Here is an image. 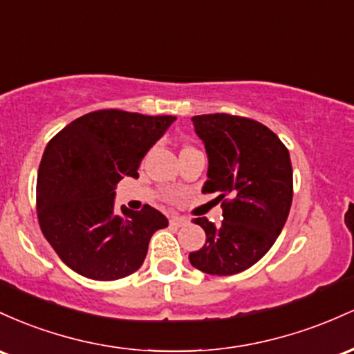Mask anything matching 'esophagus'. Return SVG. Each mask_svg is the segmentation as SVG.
Here are the masks:
<instances>
[{
  "label": "esophagus",
  "instance_id": "obj_1",
  "mask_svg": "<svg viewBox=\"0 0 354 354\" xmlns=\"http://www.w3.org/2000/svg\"><path fill=\"white\" fill-rule=\"evenodd\" d=\"M170 224L176 225V227H184V225L189 224V221L185 219V217L177 216V214H172V216H170Z\"/></svg>",
  "mask_w": 354,
  "mask_h": 354
}]
</instances>
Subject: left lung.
Here are the masks:
<instances>
[{
	"label": "left lung",
	"instance_id": "left-lung-1",
	"mask_svg": "<svg viewBox=\"0 0 354 354\" xmlns=\"http://www.w3.org/2000/svg\"><path fill=\"white\" fill-rule=\"evenodd\" d=\"M194 130L207 153L202 192H219L222 222L197 217L205 244L189 254L194 268L212 276L249 269L283 230L292 202L289 152L276 133L251 118L227 113L196 115Z\"/></svg>",
	"mask_w": 354,
	"mask_h": 354
}]
</instances>
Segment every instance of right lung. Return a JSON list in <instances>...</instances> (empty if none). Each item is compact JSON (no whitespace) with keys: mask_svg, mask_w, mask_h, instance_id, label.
<instances>
[{"mask_svg":"<svg viewBox=\"0 0 354 354\" xmlns=\"http://www.w3.org/2000/svg\"><path fill=\"white\" fill-rule=\"evenodd\" d=\"M177 117L98 110L55 135L37 180L39 227L70 269L95 281L130 276L144 264L153 232L169 225L157 209L115 210V189L138 177L142 158Z\"/></svg>","mask_w":354,"mask_h":354,"instance_id":"add662e5","label":"right lung"}]
</instances>
